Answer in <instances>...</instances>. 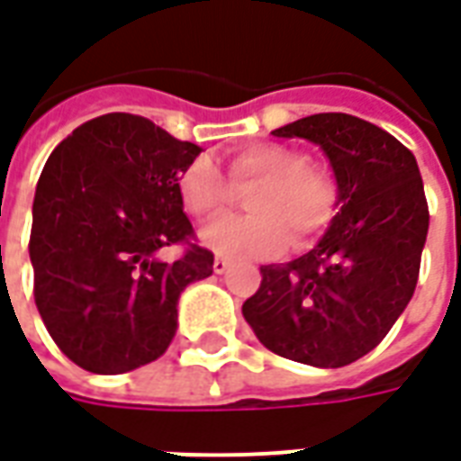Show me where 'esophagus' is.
I'll return each mask as SVG.
<instances>
[{
	"instance_id": "1",
	"label": "esophagus",
	"mask_w": 461,
	"mask_h": 461,
	"mask_svg": "<svg viewBox=\"0 0 461 461\" xmlns=\"http://www.w3.org/2000/svg\"><path fill=\"white\" fill-rule=\"evenodd\" d=\"M227 269H230V259H224V257H217V259H214V271H217V274H224Z\"/></svg>"
}]
</instances>
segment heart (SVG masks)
Wrapping results in <instances>:
<instances>
[{"label": "heart", "instance_id": "heart-1", "mask_svg": "<svg viewBox=\"0 0 461 461\" xmlns=\"http://www.w3.org/2000/svg\"><path fill=\"white\" fill-rule=\"evenodd\" d=\"M227 176L231 185L210 158H197L180 172L177 194L192 217H214L230 207L234 187H257L247 197L251 214L220 217L202 230V241L231 259L276 257L289 237L303 247L329 230L339 214V180L294 145H247L230 158Z\"/></svg>", "mask_w": 461, "mask_h": 461}]
</instances>
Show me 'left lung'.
I'll return each mask as SVG.
<instances>
[{"mask_svg":"<svg viewBox=\"0 0 461 461\" xmlns=\"http://www.w3.org/2000/svg\"><path fill=\"white\" fill-rule=\"evenodd\" d=\"M274 135L321 145L340 210L309 254L261 267L241 313L271 353L343 367L385 339L415 294L429 227L420 167L397 138L356 115L316 113Z\"/></svg>","mask_w":461,"mask_h":461,"instance_id":"left-lung-1","label":"left lung"}]
</instances>
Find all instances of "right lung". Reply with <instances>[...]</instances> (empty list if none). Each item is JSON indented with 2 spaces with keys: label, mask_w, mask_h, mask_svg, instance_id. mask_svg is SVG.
I'll list each match as a JSON object with an SVG mask.
<instances>
[{
  "label": "right lung",
  "mask_w": 461,
  "mask_h": 461,
  "mask_svg": "<svg viewBox=\"0 0 461 461\" xmlns=\"http://www.w3.org/2000/svg\"><path fill=\"white\" fill-rule=\"evenodd\" d=\"M200 145L131 113L78 125L36 182L29 257L34 301L68 360L98 375L148 366L177 330V299L207 279L177 180ZM177 243L175 262L161 251Z\"/></svg>",
  "instance_id": "1"
}]
</instances>
